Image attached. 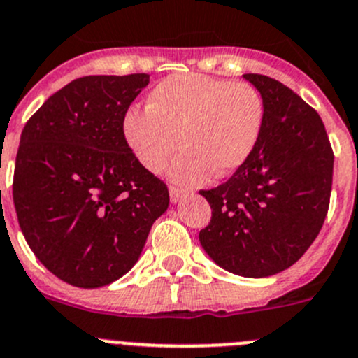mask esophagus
Segmentation results:
<instances>
[{"label": "esophagus", "instance_id": "1", "mask_svg": "<svg viewBox=\"0 0 358 358\" xmlns=\"http://www.w3.org/2000/svg\"><path fill=\"white\" fill-rule=\"evenodd\" d=\"M187 190H183V189H180V187H169V199H171V203H178L180 199H182L183 196H187Z\"/></svg>", "mask_w": 358, "mask_h": 358}]
</instances>
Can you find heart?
<instances>
[{
  "label": "heart",
  "mask_w": 358,
  "mask_h": 358,
  "mask_svg": "<svg viewBox=\"0 0 358 358\" xmlns=\"http://www.w3.org/2000/svg\"><path fill=\"white\" fill-rule=\"evenodd\" d=\"M264 99L250 83L182 73L161 80L147 110L131 108L122 133L134 157L161 173L182 145L171 175L185 183L213 173L229 176L246 164L264 129Z\"/></svg>",
  "instance_id": "b5f03b06"
}]
</instances>
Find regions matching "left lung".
I'll use <instances>...</instances> for the list:
<instances>
[{
    "label": "left lung",
    "instance_id": "8db88e82",
    "mask_svg": "<svg viewBox=\"0 0 358 358\" xmlns=\"http://www.w3.org/2000/svg\"><path fill=\"white\" fill-rule=\"evenodd\" d=\"M264 99V129L231 178L201 190L211 220L199 232L215 264L245 278L285 271L304 255L329 210L334 154L320 115L275 78L246 73Z\"/></svg>",
    "mask_w": 358,
    "mask_h": 358
}]
</instances>
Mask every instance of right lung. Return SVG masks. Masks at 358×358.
I'll return each instance as SVG.
<instances>
[{"label":"right lung","instance_id":"1","mask_svg":"<svg viewBox=\"0 0 358 358\" xmlns=\"http://www.w3.org/2000/svg\"><path fill=\"white\" fill-rule=\"evenodd\" d=\"M150 75L82 76L52 94L20 134L13 204L20 231L52 275L98 289L140 259L169 192L134 157L124 115Z\"/></svg>","mask_w":358,"mask_h":358}]
</instances>
